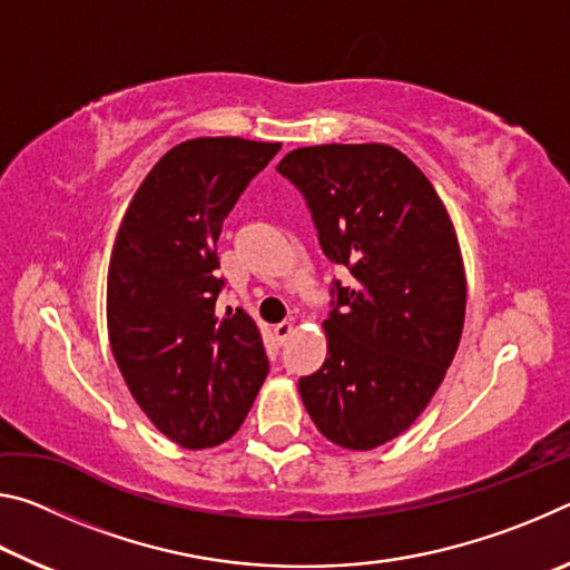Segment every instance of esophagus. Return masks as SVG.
<instances>
[{"label": "esophagus", "mask_w": 570, "mask_h": 570, "mask_svg": "<svg viewBox=\"0 0 570 570\" xmlns=\"http://www.w3.org/2000/svg\"><path fill=\"white\" fill-rule=\"evenodd\" d=\"M274 334H276V340L284 344V342L288 340V336L294 334V322H282V324H276V326H274Z\"/></svg>", "instance_id": "esophagus-1"}]
</instances>
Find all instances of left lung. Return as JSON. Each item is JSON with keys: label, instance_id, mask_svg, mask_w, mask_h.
<instances>
[{"label": "left lung", "instance_id": "left-lung-1", "mask_svg": "<svg viewBox=\"0 0 570 570\" xmlns=\"http://www.w3.org/2000/svg\"><path fill=\"white\" fill-rule=\"evenodd\" d=\"M276 170L304 193L326 258L352 274L334 284L326 360L298 394L326 440L374 450L410 430L458 352L468 282L455 226L430 178L384 142L296 148Z\"/></svg>", "mask_w": 570, "mask_h": 570}]
</instances>
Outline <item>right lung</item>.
<instances>
[{
	"instance_id": "1",
	"label": "right lung",
	"mask_w": 570,
	"mask_h": 570,
	"mask_svg": "<svg viewBox=\"0 0 570 570\" xmlns=\"http://www.w3.org/2000/svg\"><path fill=\"white\" fill-rule=\"evenodd\" d=\"M282 142L193 138L135 190L108 268V336L132 400L186 450L226 442L268 374L262 332L218 316L216 240L224 218Z\"/></svg>"
}]
</instances>
